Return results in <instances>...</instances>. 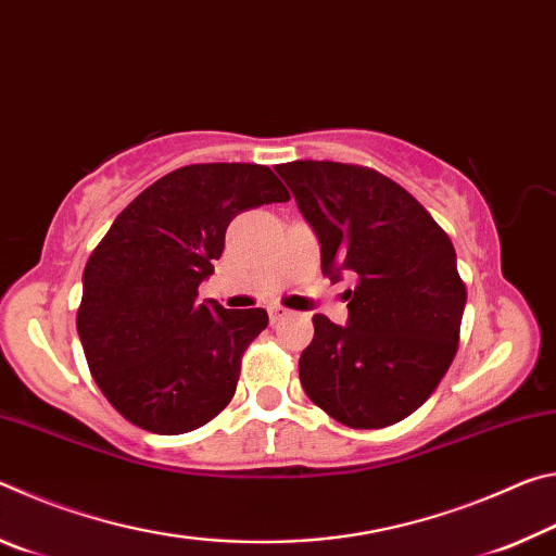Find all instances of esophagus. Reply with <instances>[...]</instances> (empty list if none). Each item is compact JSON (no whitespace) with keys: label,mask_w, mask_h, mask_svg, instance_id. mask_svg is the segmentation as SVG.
Masks as SVG:
<instances>
[{"label":"esophagus","mask_w":556,"mask_h":556,"mask_svg":"<svg viewBox=\"0 0 556 556\" xmlns=\"http://www.w3.org/2000/svg\"><path fill=\"white\" fill-rule=\"evenodd\" d=\"M267 312H269V321H271V324H277V321H281V318H285V316H289V308H285V306H269Z\"/></svg>","instance_id":"obj_1"}]
</instances>
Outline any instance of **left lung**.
<instances>
[{
    "mask_svg": "<svg viewBox=\"0 0 556 556\" xmlns=\"http://www.w3.org/2000/svg\"><path fill=\"white\" fill-rule=\"evenodd\" d=\"M277 174L321 242V271L345 291L348 326L314 316L299 357L308 400L353 429L397 425L454 361L466 306L448 235L392 178L368 166L289 162Z\"/></svg>",
    "mask_w": 556,
    "mask_h": 556,
    "instance_id": "left-lung-1",
    "label": "left lung"
}]
</instances>
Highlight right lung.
Here are the masks:
<instances>
[{
    "mask_svg": "<svg viewBox=\"0 0 556 556\" xmlns=\"http://www.w3.org/2000/svg\"><path fill=\"white\" fill-rule=\"evenodd\" d=\"M285 201L269 166H181L144 188L92 250L75 324L98 388L131 425L172 437L228 407L242 353L269 318L199 301V287L235 215Z\"/></svg>",
    "mask_w": 556,
    "mask_h": 556,
    "instance_id": "obj_1",
    "label": "right lung"
}]
</instances>
